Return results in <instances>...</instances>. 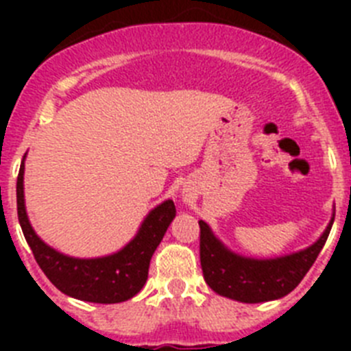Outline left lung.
<instances>
[{
  "label": "left lung",
  "instance_id": "8db88e82",
  "mask_svg": "<svg viewBox=\"0 0 351 351\" xmlns=\"http://www.w3.org/2000/svg\"><path fill=\"white\" fill-rule=\"evenodd\" d=\"M334 218L315 244L280 258L256 260L235 255L210 232L206 221L200 225V265L204 280L216 293L239 302L256 304L288 295L308 274L327 241Z\"/></svg>",
  "mask_w": 351,
  "mask_h": 351
}]
</instances>
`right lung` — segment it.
I'll use <instances>...</instances> for the list:
<instances>
[{"label": "right lung", "mask_w": 351, "mask_h": 351, "mask_svg": "<svg viewBox=\"0 0 351 351\" xmlns=\"http://www.w3.org/2000/svg\"><path fill=\"white\" fill-rule=\"evenodd\" d=\"M17 216L36 263L58 290L73 299L96 304L125 302L147 281L149 262L176 218V206L165 200L147 214L137 235L114 255L73 258L52 250L35 234L24 206V161L17 178Z\"/></svg>", "instance_id": "1"}]
</instances>
